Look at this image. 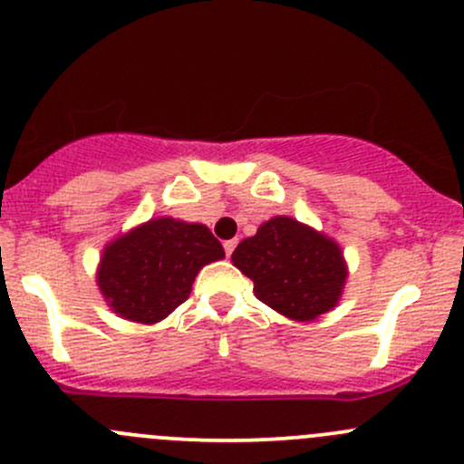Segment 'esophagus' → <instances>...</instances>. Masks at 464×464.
<instances>
[{
	"mask_svg": "<svg viewBox=\"0 0 464 464\" xmlns=\"http://www.w3.org/2000/svg\"><path fill=\"white\" fill-rule=\"evenodd\" d=\"M237 238H230V241H226V243H223V247H226V255L227 256H230L232 255V252H234V247H237Z\"/></svg>",
	"mask_w": 464,
	"mask_h": 464,
	"instance_id": "obj_1",
	"label": "esophagus"
}]
</instances>
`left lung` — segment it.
Instances as JSON below:
<instances>
[{
	"instance_id": "8db88e82",
	"label": "left lung",
	"mask_w": 464,
	"mask_h": 464,
	"mask_svg": "<svg viewBox=\"0 0 464 464\" xmlns=\"http://www.w3.org/2000/svg\"><path fill=\"white\" fill-rule=\"evenodd\" d=\"M232 264L255 284L259 302L295 322H313L339 304L348 266L335 238L293 217H272L243 238Z\"/></svg>"
}]
</instances>
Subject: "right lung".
I'll return each instance as SVG.
<instances>
[{
  "label": "right lung",
  "instance_id": "add662e5",
  "mask_svg": "<svg viewBox=\"0 0 464 464\" xmlns=\"http://www.w3.org/2000/svg\"><path fill=\"white\" fill-rule=\"evenodd\" d=\"M223 256L203 223L150 218L104 246L95 284L118 317L159 324L189 297L200 267Z\"/></svg>",
  "mask_w": 464,
  "mask_h": 464
}]
</instances>
